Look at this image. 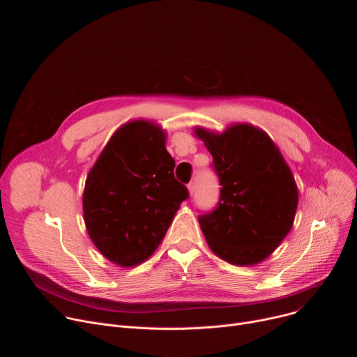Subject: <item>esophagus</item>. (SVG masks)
Wrapping results in <instances>:
<instances>
[{
	"label": "esophagus",
	"mask_w": 357,
	"mask_h": 357,
	"mask_svg": "<svg viewBox=\"0 0 357 357\" xmlns=\"http://www.w3.org/2000/svg\"><path fill=\"white\" fill-rule=\"evenodd\" d=\"M188 190H189V195L192 196L193 192H195V183H193V182H190V183L188 185Z\"/></svg>",
	"instance_id": "obj_1"
}]
</instances>
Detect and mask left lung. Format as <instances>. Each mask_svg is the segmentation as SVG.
<instances>
[{
	"mask_svg": "<svg viewBox=\"0 0 357 357\" xmlns=\"http://www.w3.org/2000/svg\"><path fill=\"white\" fill-rule=\"evenodd\" d=\"M193 132L212 154L222 185L218 208L199 216L208 245L233 266L264 261L295 219L298 188L288 164L270 135L247 123Z\"/></svg>",
	"mask_w": 357,
	"mask_h": 357,
	"instance_id": "left-lung-1",
	"label": "left lung"
}]
</instances>
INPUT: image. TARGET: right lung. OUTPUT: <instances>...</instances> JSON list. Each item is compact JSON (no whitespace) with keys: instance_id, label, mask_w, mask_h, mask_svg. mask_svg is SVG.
Listing matches in <instances>:
<instances>
[{"instance_id":"right-lung-1","label":"right lung","mask_w":357,"mask_h":357,"mask_svg":"<svg viewBox=\"0 0 357 357\" xmlns=\"http://www.w3.org/2000/svg\"><path fill=\"white\" fill-rule=\"evenodd\" d=\"M167 132L155 123L123 124L89 171L83 192L87 233L103 256L134 267L161 244L181 203L189 196L174 175Z\"/></svg>"}]
</instances>
